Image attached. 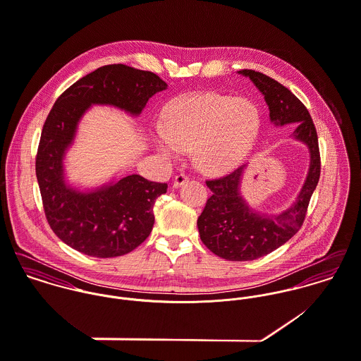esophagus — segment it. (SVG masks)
<instances>
[{
    "instance_id": "34e87169",
    "label": "esophagus",
    "mask_w": 361,
    "mask_h": 361,
    "mask_svg": "<svg viewBox=\"0 0 361 361\" xmlns=\"http://www.w3.org/2000/svg\"><path fill=\"white\" fill-rule=\"evenodd\" d=\"M187 181H188V176H187L185 173H180V174H177V176L174 177L173 187H174V188H178V187H181L184 183H187Z\"/></svg>"
}]
</instances>
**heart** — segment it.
Listing matches in <instances>:
<instances>
[{
  "label": "heart",
  "instance_id": "b5f03b06",
  "mask_svg": "<svg viewBox=\"0 0 361 361\" xmlns=\"http://www.w3.org/2000/svg\"><path fill=\"white\" fill-rule=\"evenodd\" d=\"M260 127L256 106L243 98L197 94L174 101L166 126L154 128V144L166 159L177 161L195 148V161L210 174L235 169L253 147Z\"/></svg>",
  "mask_w": 361,
  "mask_h": 361
}]
</instances>
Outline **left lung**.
<instances>
[{
	"mask_svg": "<svg viewBox=\"0 0 361 361\" xmlns=\"http://www.w3.org/2000/svg\"><path fill=\"white\" fill-rule=\"evenodd\" d=\"M249 78L264 95L274 126L295 123L292 137L310 152V166L296 200L280 214L257 213L240 195V180L246 164L231 174L206 181L212 197L198 217L200 240L214 255L231 260H255L271 253L290 240L302 227L310 198L320 178V151L314 123L306 106L279 81L255 71L238 72Z\"/></svg>",
	"mask_w": 361,
	"mask_h": 361,
	"instance_id": "8db88e82",
	"label": "left lung"
}]
</instances>
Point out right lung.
Listing matches in <instances>:
<instances>
[{"label": "right lung", "instance_id": "1", "mask_svg": "<svg viewBox=\"0 0 361 361\" xmlns=\"http://www.w3.org/2000/svg\"><path fill=\"white\" fill-rule=\"evenodd\" d=\"M166 88L152 72L106 65L72 84L54 104L41 131L36 174L48 224L71 247L92 257H116L151 234L154 204L167 184L131 174L80 191L66 183L63 159L91 105H111L138 116L148 99Z\"/></svg>", "mask_w": 361, "mask_h": 361}]
</instances>
